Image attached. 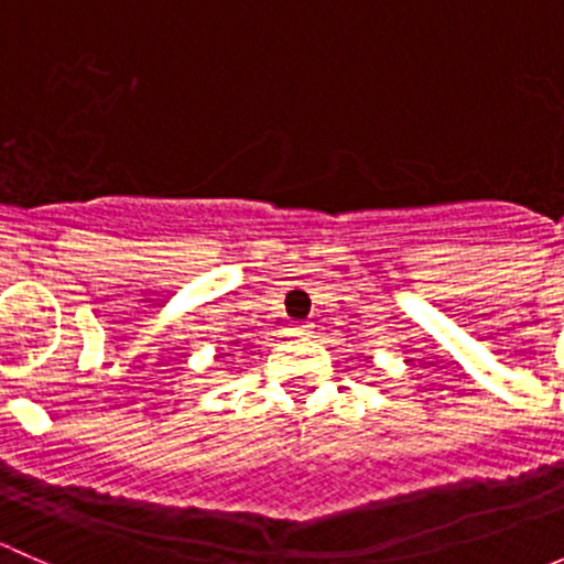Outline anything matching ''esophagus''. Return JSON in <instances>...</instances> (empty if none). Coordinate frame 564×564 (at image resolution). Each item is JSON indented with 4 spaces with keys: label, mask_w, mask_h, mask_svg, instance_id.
Wrapping results in <instances>:
<instances>
[{
    "label": "esophagus",
    "mask_w": 564,
    "mask_h": 564,
    "mask_svg": "<svg viewBox=\"0 0 564 564\" xmlns=\"http://www.w3.org/2000/svg\"><path fill=\"white\" fill-rule=\"evenodd\" d=\"M308 329H311V324H308V322H297V324H292V333H294V335H308Z\"/></svg>",
    "instance_id": "obj_1"
}]
</instances>
